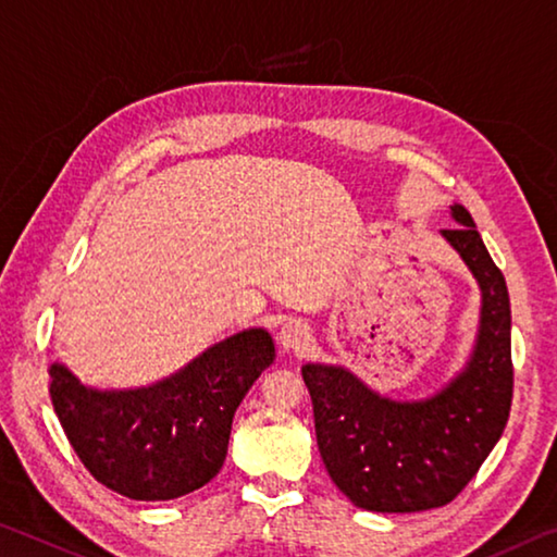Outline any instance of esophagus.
Masks as SVG:
<instances>
[{
  "label": "esophagus",
  "mask_w": 557,
  "mask_h": 557,
  "mask_svg": "<svg viewBox=\"0 0 557 557\" xmlns=\"http://www.w3.org/2000/svg\"><path fill=\"white\" fill-rule=\"evenodd\" d=\"M277 339H280V347L285 351H297L310 342V326H307L302 320H287L280 326Z\"/></svg>",
  "instance_id": "obj_1"
}]
</instances>
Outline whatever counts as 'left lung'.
<instances>
[{"instance_id":"8db88e82","label":"left lung","mask_w":557,"mask_h":557,"mask_svg":"<svg viewBox=\"0 0 557 557\" xmlns=\"http://www.w3.org/2000/svg\"><path fill=\"white\" fill-rule=\"evenodd\" d=\"M441 231L481 287V324L469 364L429 399L394 401L344 367L305 364L317 446L326 473L355 506L417 513L451 503L506 429L513 399L510 299L469 210L451 206Z\"/></svg>"}]
</instances>
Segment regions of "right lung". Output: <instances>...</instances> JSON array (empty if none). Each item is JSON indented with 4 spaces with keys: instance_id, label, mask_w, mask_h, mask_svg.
I'll list each match as a JSON object with an SVG mask.
<instances>
[{
    "instance_id": "right-lung-1",
    "label": "right lung",
    "mask_w": 557,
    "mask_h": 557,
    "mask_svg": "<svg viewBox=\"0 0 557 557\" xmlns=\"http://www.w3.org/2000/svg\"><path fill=\"white\" fill-rule=\"evenodd\" d=\"M275 359L264 330H243L138 389H91L51 364V404L86 471L134 500H173L223 469L233 417Z\"/></svg>"
}]
</instances>
